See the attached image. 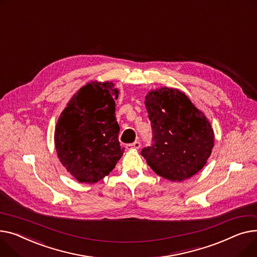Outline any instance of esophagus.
<instances>
[{"label": "esophagus", "instance_id": "1", "mask_svg": "<svg viewBox=\"0 0 257 257\" xmlns=\"http://www.w3.org/2000/svg\"><path fill=\"white\" fill-rule=\"evenodd\" d=\"M140 147H141V143L139 141H136V142H134L132 144L125 145V148L128 149V150H131V149H139Z\"/></svg>", "mask_w": 257, "mask_h": 257}]
</instances>
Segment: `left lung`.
I'll return each instance as SVG.
<instances>
[{"label": "left lung", "mask_w": 257, "mask_h": 257, "mask_svg": "<svg viewBox=\"0 0 257 257\" xmlns=\"http://www.w3.org/2000/svg\"><path fill=\"white\" fill-rule=\"evenodd\" d=\"M145 105L154 143L141 155L150 168L171 182H183L200 171L215 142L203 113L184 92L168 87L148 92Z\"/></svg>", "instance_id": "8db88e82"}]
</instances>
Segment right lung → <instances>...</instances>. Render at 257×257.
<instances>
[{
  "label": "right lung",
  "instance_id": "obj_1",
  "mask_svg": "<svg viewBox=\"0 0 257 257\" xmlns=\"http://www.w3.org/2000/svg\"><path fill=\"white\" fill-rule=\"evenodd\" d=\"M118 93L111 82L88 83L72 96L58 119V158L80 183H97L123 155L115 118Z\"/></svg>",
  "mask_w": 257,
  "mask_h": 257
}]
</instances>
